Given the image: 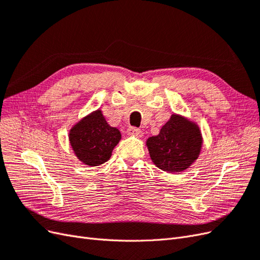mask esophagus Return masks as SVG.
I'll use <instances>...</instances> for the list:
<instances>
[{"instance_id":"34e87169","label":"esophagus","mask_w":260,"mask_h":260,"mask_svg":"<svg viewBox=\"0 0 260 260\" xmlns=\"http://www.w3.org/2000/svg\"><path fill=\"white\" fill-rule=\"evenodd\" d=\"M127 133L129 136H132V137H142V131H141V129H138L136 127H130L128 130H127Z\"/></svg>"}]
</instances>
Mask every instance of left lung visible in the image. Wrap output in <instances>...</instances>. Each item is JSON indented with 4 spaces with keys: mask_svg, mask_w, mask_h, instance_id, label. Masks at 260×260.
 <instances>
[{
    "mask_svg": "<svg viewBox=\"0 0 260 260\" xmlns=\"http://www.w3.org/2000/svg\"><path fill=\"white\" fill-rule=\"evenodd\" d=\"M198 124L180 115H171L158 136L148 138L146 146L156 167L167 172H179L198 159L202 148Z\"/></svg>",
    "mask_w": 260,
    "mask_h": 260,
    "instance_id": "8db88e82",
    "label": "left lung"
}]
</instances>
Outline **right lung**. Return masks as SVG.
<instances>
[{
  "instance_id": "right-lung-1",
  "label": "right lung",
  "mask_w": 260,
  "mask_h": 260,
  "mask_svg": "<svg viewBox=\"0 0 260 260\" xmlns=\"http://www.w3.org/2000/svg\"><path fill=\"white\" fill-rule=\"evenodd\" d=\"M120 139L119 130L107 123L100 109L84 117L69 132L76 156L88 166H100L107 161Z\"/></svg>"
}]
</instances>
